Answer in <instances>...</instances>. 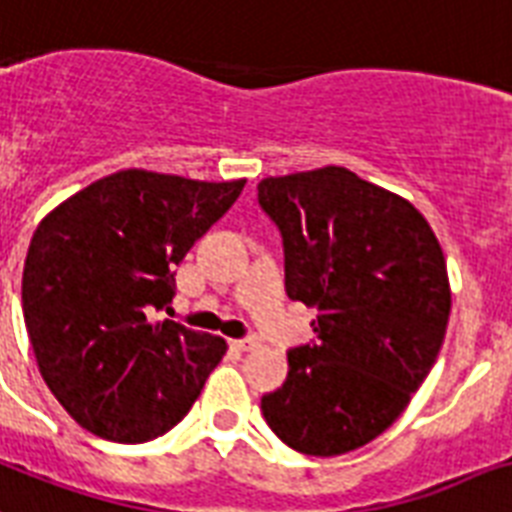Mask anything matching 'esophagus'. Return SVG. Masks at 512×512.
<instances>
[{
    "instance_id": "obj_1",
    "label": "esophagus",
    "mask_w": 512,
    "mask_h": 512,
    "mask_svg": "<svg viewBox=\"0 0 512 512\" xmlns=\"http://www.w3.org/2000/svg\"><path fill=\"white\" fill-rule=\"evenodd\" d=\"M237 347V350H243V352H248V350H256V347H259V339H256V336H248V339H237V342H232Z\"/></svg>"
}]
</instances>
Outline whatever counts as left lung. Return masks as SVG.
<instances>
[{
    "label": "left lung",
    "instance_id": "1",
    "mask_svg": "<svg viewBox=\"0 0 512 512\" xmlns=\"http://www.w3.org/2000/svg\"><path fill=\"white\" fill-rule=\"evenodd\" d=\"M259 205L283 237L288 299L318 310V339L288 350L261 414L301 454H347L403 414L441 352V243L411 202L339 165L264 178Z\"/></svg>",
    "mask_w": 512,
    "mask_h": 512
}]
</instances>
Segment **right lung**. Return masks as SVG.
<instances>
[{"instance_id":"1","label":"right lung","mask_w":512,"mask_h":512,"mask_svg":"<svg viewBox=\"0 0 512 512\" xmlns=\"http://www.w3.org/2000/svg\"><path fill=\"white\" fill-rule=\"evenodd\" d=\"M243 186L130 168L39 221L23 264V320L39 374L87 433L152 441L200 398L227 342L154 312L176 293L173 269Z\"/></svg>"}]
</instances>
